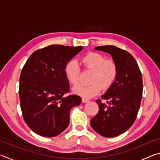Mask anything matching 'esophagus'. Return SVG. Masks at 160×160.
<instances>
[{"mask_svg": "<svg viewBox=\"0 0 160 160\" xmlns=\"http://www.w3.org/2000/svg\"><path fill=\"white\" fill-rule=\"evenodd\" d=\"M82 102H83V103H86V102H90V100L89 99H86V98H82Z\"/></svg>", "mask_w": 160, "mask_h": 160, "instance_id": "34e87169", "label": "esophagus"}]
</instances>
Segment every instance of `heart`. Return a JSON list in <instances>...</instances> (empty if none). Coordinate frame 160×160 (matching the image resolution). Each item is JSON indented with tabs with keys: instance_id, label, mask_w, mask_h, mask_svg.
<instances>
[{
	"instance_id": "obj_1",
	"label": "heart",
	"mask_w": 160,
	"mask_h": 160,
	"mask_svg": "<svg viewBox=\"0 0 160 160\" xmlns=\"http://www.w3.org/2000/svg\"><path fill=\"white\" fill-rule=\"evenodd\" d=\"M84 68L92 71L90 78L91 84L87 86L74 88V93L90 98L97 95L102 88L107 90L116 82L118 75V66L113 59H107L102 54L90 52L82 58ZM65 75L68 82L73 85L80 83L81 69L78 62L72 59L66 63L64 68Z\"/></svg>"
}]
</instances>
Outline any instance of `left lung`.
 Wrapping results in <instances>:
<instances>
[{"label":"left lung","instance_id":"1","mask_svg":"<svg viewBox=\"0 0 160 160\" xmlns=\"http://www.w3.org/2000/svg\"><path fill=\"white\" fill-rule=\"evenodd\" d=\"M96 50L109 53L118 66L114 84L102 96L109 100L99 105V112L91 119L90 125L97 133L107 138L116 137L131 128L136 119L142 95V74L131 53L115 46H100Z\"/></svg>","mask_w":160,"mask_h":160}]
</instances>
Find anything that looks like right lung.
<instances>
[{
  "mask_svg": "<svg viewBox=\"0 0 160 160\" xmlns=\"http://www.w3.org/2000/svg\"><path fill=\"white\" fill-rule=\"evenodd\" d=\"M83 47L53 44L35 51L22 69L19 97L25 123L35 133L55 137L69 125L70 111L81 103L80 97H68L66 63Z\"/></svg>",
  "mask_w": 160,
  "mask_h": 160,
  "instance_id": "1",
  "label": "right lung"
}]
</instances>
